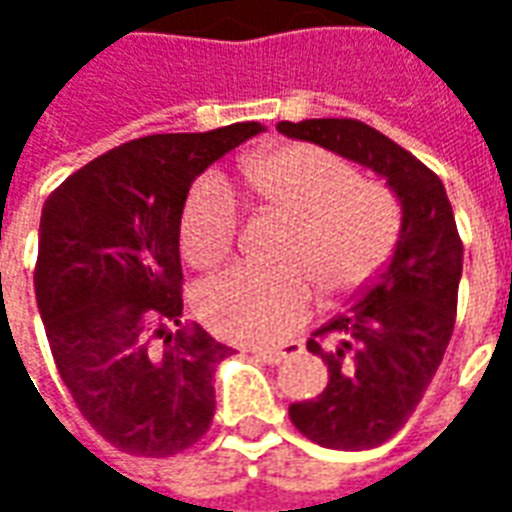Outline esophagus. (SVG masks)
<instances>
[{
    "label": "esophagus",
    "mask_w": 512,
    "mask_h": 512,
    "mask_svg": "<svg viewBox=\"0 0 512 512\" xmlns=\"http://www.w3.org/2000/svg\"><path fill=\"white\" fill-rule=\"evenodd\" d=\"M252 354H255L260 362H266V365H282L290 356L301 354V343H285L282 348H255Z\"/></svg>",
    "instance_id": "1"
}]
</instances>
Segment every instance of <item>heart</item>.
I'll return each mask as SVG.
<instances>
[{"instance_id":"1","label":"heart","mask_w":512,"mask_h":512,"mask_svg":"<svg viewBox=\"0 0 512 512\" xmlns=\"http://www.w3.org/2000/svg\"><path fill=\"white\" fill-rule=\"evenodd\" d=\"M257 202L293 222L288 271L233 266L197 288V315L227 340L274 345L315 310V282L329 296L354 293L392 252L400 213L392 191L362 180L345 158L315 145H285L244 169ZM238 202L219 172L191 186L180 216L189 263L216 266L238 233Z\"/></svg>"}]
</instances>
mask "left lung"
Returning <instances> with one entry per match:
<instances>
[{"label": "left lung", "mask_w": 512, "mask_h": 512, "mask_svg": "<svg viewBox=\"0 0 512 512\" xmlns=\"http://www.w3.org/2000/svg\"><path fill=\"white\" fill-rule=\"evenodd\" d=\"M277 128L373 169L400 202L389 266L307 343L329 367V384L288 408L290 422L321 447L373 450L406 425L450 345L463 271L455 213L439 175L376 128L343 117Z\"/></svg>", "instance_id": "obj_1"}]
</instances>
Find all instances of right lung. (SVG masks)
<instances>
[{
  "instance_id": "1",
  "label": "right lung",
  "mask_w": 512,
  "mask_h": 512,
  "mask_svg": "<svg viewBox=\"0 0 512 512\" xmlns=\"http://www.w3.org/2000/svg\"><path fill=\"white\" fill-rule=\"evenodd\" d=\"M260 131L142 136L43 205L35 299L54 365L82 417L128 455L167 458L211 428L227 345L180 321V216L191 183Z\"/></svg>"
}]
</instances>
